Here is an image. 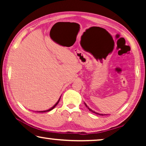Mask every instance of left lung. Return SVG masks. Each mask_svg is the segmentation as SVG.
Segmentation results:
<instances>
[{
  "label": "left lung",
  "mask_w": 146,
  "mask_h": 146,
  "mask_svg": "<svg viewBox=\"0 0 146 146\" xmlns=\"http://www.w3.org/2000/svg\"><path fill=\"white\" fill-rule=\"evenodd\" d=\"M85 104V103H84ZM85 106H86V108H88V110H89L90 111H92V112H93V113H96V114H99V115H103V114H100V113H97V112H95V111H93L92 110V109H90V108H88V106L86 105V104H85Z\"/></svg>",
  "instance_id": "1"
}]
</instances>
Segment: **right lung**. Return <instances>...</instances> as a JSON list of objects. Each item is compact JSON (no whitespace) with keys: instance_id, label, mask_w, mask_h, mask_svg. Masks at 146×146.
Listing matches in <instances>:
<instances>
[{"instance_id":"obj_1","label":"right lung","mask_w":146,"mask_h":146,"mask_svg":"<svg viewBox=\"0 0 146 146\" xmlns=\"http://www.w3.org/2000/svg\"><path fill=\"white\" fill-rule=\"evenodd\" d=\"M60 99L58 100V102H56V104H55L54 106H53V107H52L50 109H49V110H44V111H39V112H46V111H50V110H52V109H54V108L56 107V105L58 104V102H59V101H60Z\"/></svg>"}]
</instances>
